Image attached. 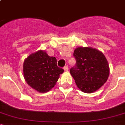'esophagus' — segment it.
I'll return each mask as SVG.
<instances>
[{
    "mask_svg": "<svg viewBox=\"0 0 125 125\" xmlns=\"http://www.w3.org/2000/svg\"><path fill=\"white\" fill-rule=\"evenodd\" d=\"M63 69H64V71H68V66H67V65H66V66H65L64 67H63Z\"/></svg>",
    "mask_w": 125,
    "mask_h": 125,
    "instance_id": "34e87169",
    "label": "esophagus"
}]
</instances>
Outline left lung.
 <instances>
[{"label":"left lung","instance_id":"obj_1","mask_svg":"<svg viewBox=\"0 0 125 125\" xmlns=\"http://www.w3.org/2000/svg\"><path fill=\"white\" fill-rule=\"evenodd\" d=\"M73 56L76 64L70 69V73L77 87L84 93L96 91L106 82L110 74L104 55L91 47H78Z\"/></svg>","mask_w":125,"mask_h":125}]
</instances>
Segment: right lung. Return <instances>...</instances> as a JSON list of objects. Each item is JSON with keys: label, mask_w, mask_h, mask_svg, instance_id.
Returning a JSON list of instances; mask_svg holds the SVG:
<instances>
[{"label": "right lung", "mask_w": 125, "mask_h": 125, "mask_svg": "<svg viewBox=\"0 0 125 125\" xmlns=\"http://www.w3.org/2000/svg\"><path fill=\"white\" fill-rule=\"evenodd\" d=\"M63 71L57 65L55 57L49 56L42 50L28 56L23 63V74L26 83L40 93L50 91Z\"/></svg>", "instance_id": "1"}]
</instances>
